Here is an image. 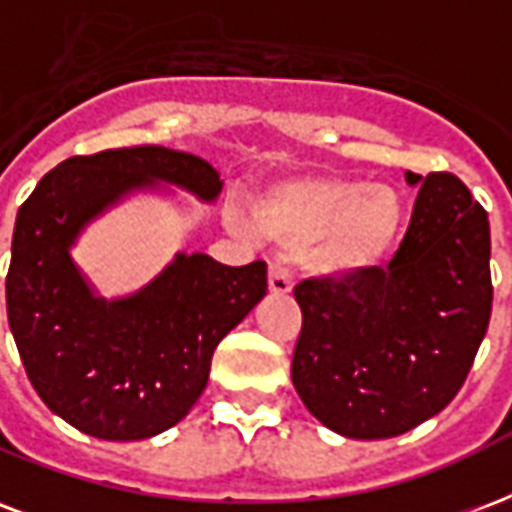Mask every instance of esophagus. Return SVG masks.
Returning a JSON list of instances; mask_svg holds the SVG:
<instances>
[{
	"label": "esophagus",
	"mask_w": 512,
	"mask_h": 512,
	"mask_svg": "<svg viewBox=\"0 0 512 512\" xmlns=\"http://www.w3.org/2000/svg\"><path fill=\"white\" fill-rule=\"evenodd\" d=\"M268 290H271L273 295H287V292L292 290L290 273L284 271L282 265L273 263L271 268H268Z\"/></svg>",
	"instance_id": "esophagus-1"
}]
</instances>
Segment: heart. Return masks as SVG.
<instances>
[{
    "instance_id": "1",
    "label": "heart",
    "mask_w": 512,
    "mask_h": 512,
    "mask_svg": "<svg viewBox=\"0 0 512 512\" xmlns=\"http://www.w3.org/2000/svg\"><path fill=\"white\" fill-rule=\"evenodd\" d=\"M252 217L265 239L303 249L308 273L327 282H349L370 273L400 239L403 195L392 185L362 182L349 174H298L255 195ZM239 236H255L244 212L228 214Z\"/></svg>"
}]
</instances>
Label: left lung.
Wrapping results in <instances>:
<instances>
[{
	"instance_id": "left-lung-1",
	"label": "left lung",
	"mask_w": 512,
	"mask_h": 512,
	"mask_svg": "<svg viewBox=\"0 0 512 512\" xmlns=\"http://www.w3.org/2000/svg\"><path fill=\"white\" fill-rule=\"evenodd\" d=\"M405 182L419 198L386 268L295 287L292 384L343 438H395L443 411L489 330V214L454 174L408 171Z\"/></svg>"
}]
</instances>
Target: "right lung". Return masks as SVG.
I'll list each match as a JSON object with an SVG mask.
<instances>
[{
	"label": "right lung",
	"mask_w": 512,
	"mask_h": 512,
	"mask_svg": "<svg viewBox=\"0 0 512 512\" xmlns=\"http://www.w3.org/2000/svg\"><path fill=\"white\" fill-rule=\"evenodd\" d=\"M214 204L220 171L169 147L77 155L39 179L18 209L7 322L31 386L50 411L99 440L155 438L187 416L217 343L268 290L265 263L222 265L177 252L155 279L104 298L74 263L85 228L131 195Z\"/></svg>",
	"instance_id": "right-lung-1"
}]
</instances>
